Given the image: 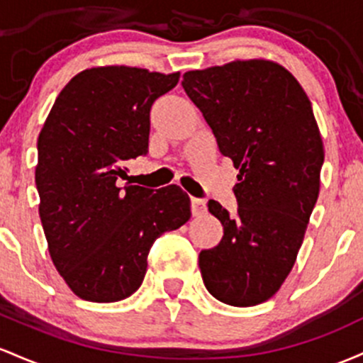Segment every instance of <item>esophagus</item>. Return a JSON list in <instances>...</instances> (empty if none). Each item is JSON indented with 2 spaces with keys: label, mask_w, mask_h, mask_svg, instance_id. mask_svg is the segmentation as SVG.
<instances>
[{
  "label": "esophagus",
  "mask_w": 363,
  "mask_h": 363,
  "mask_svg": "<svg viewBox=\"0 0 363 363\" xmlns=\"http://www.w3.org/2000/svg\"><path fill=\"white\" fill-rule=\"evenodd\" d=\"M190 203H192V214L194 216H202L206 214L207 211V203L203 199H195L192 197V201H190Z\"/></svg>",
  "instance_id": "34e87169"
}]
</instances>
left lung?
Returning <instances> with one entry per match:
<instances>
[{"instance_id":"left-lung-1","label":"left lung","mask_w":363,"mask_h":363,"mask_svg":"<svg viewBox=\"0 0 363 363\" xmlns=\"http://www.w3.org/2000/svg\"><path fill=\"white\" fill-rule=\"evenodd\" d=\"M186 96L240 171L235 216L209 201L223 225L199 254L203 284L219 302L252 307L290 274L319 197L324 145L298 80L271 60H235L183 73Z\"/></svg>"}]
</instances>
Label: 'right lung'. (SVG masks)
I'll return each instance as SVG.
<instances>
[{
  "label": "right lung",
  "instance_id": "right-lung-1",
  "mask_svg": "<svg viewBox=\"0 0 363 363\" xmlns=\"http://www.w3.org/2000/svg\"><path fill=\"white\" fill-rule=\"evenodd\" d=\"M180 72L109 65L77 73L56 97L38 138L39 216L52 264L87 302L138 290L154 240L190 219L180 186H118L125 162L147 154L149 113Z\"/></svg>",
  "mask_w": 363,
  "mask_h": 363
}]
</instances>
